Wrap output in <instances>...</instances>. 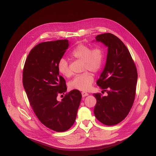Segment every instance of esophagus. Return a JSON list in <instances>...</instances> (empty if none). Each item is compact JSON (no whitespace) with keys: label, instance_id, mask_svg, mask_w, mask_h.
I'll list each match as a JSON object with an SVG mask.
<instances>
[{"label":"esophagus","instance_id":"esophagus-1","mask_svg":"<svg viewBox=\"0 0 156 156\" xmlns=\"http://www.w3.org/2000/svg\"><path fill=\"white\" fill-rule=\"evenodd\" d=\"M82 95L83 97H85L88 95V93H87L86 92H82Z\"/></svg>","mask_w":156,"mask_h":156}]
</instances>
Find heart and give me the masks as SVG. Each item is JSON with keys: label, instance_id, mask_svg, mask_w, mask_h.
Wrapping results in <instances>:
<instances>
[{"label": "heart", "instance_id": "b5f03b06", "mask_svg": "<svg viewBox=\"0 0 156 156\" xmlns=\"http://www.w3.org/2000/svg\"><path fill=\"white\" fill-rule=\"evenodd\" d=\"M72 58L83 62V71L89 70L97 73L101 68L105 61V50L100 46H95L90 48L87 45L79 44L77 45L71 53ZM59 72L66 77L71 75L68 62L65 58H61L58 64ZM93 74L89 71L77 75L69 83L71 89H76L82 91L88 90L94 82Z\"/></svg>", "mask_w": 156, "mask_h": 156}]
</instances>
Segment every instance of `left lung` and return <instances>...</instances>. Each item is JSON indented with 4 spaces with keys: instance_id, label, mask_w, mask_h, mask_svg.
Instances as JSON below:
<instances>
[{
    "instance_id": "1",
    "label": "left lung",
    "mask_w": 156,
    "mask_h": 156,
    "mask_svg": "<svg viewBox=\"0 0 156 156\" xmlns=\"http://www.w3.org/2000/svg\"><path fill=\"white\" fill-rule=\"evenodd\" d=\"M95 39L108 47L106 66L97 81L108 95L93 94L97 100L94 113L103 124L113 126L126 118L133 106L137 69L128 48L117 37L106 33L97 35Z\"/></svg>"
}]
</instances>
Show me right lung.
Segmentation results:
<instances>
[{"label":"right lung","instance_id":"1","mask_svg":"<svg viewBox=\"0 0 156 156\" xmlns=\"http://www.w3.org/2000/svg\"><path fill=\"white\" fill-rule=\"evenodd\" d=\"M68 40L47 41L30 51L23 71V84L31 108L45 126L58 132L67 131L74 124L82 94L73 89L61 101L59 94L67 90L58 64L69 47Z\"/></svg>","mask_w":156,"mask_h":156}]
</instances>
